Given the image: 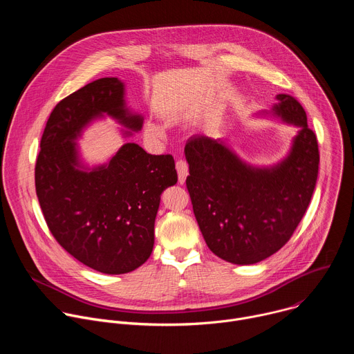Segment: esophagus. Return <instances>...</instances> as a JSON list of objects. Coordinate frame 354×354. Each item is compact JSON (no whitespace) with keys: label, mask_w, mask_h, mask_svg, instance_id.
I'll list each match as a JSON object with an SVG mask.
<instances>
[{"label":"esophagus","mask_w":354,"mask_h":354,"mask_svg":"<svg viewBox=\"0 0 354 354\" xmlns=\"http://www.w3.org/2000/svg\"><path fill=\"white\" fill-rule=\"evenodd\" d=\"M176 171H178V179H179V183H180V185H183V183L186 182L187 175H189V165H187L185 161L179 160V161H176Z\"/></svg>","instance_id":"obj_1"}]
</instances>
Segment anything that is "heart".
I'll return each mask as SVG.
<instances>
[{
    "label": "heart",
    "mask_w": 354,
    "mask_h": 354,
    "mask_svg": "<svg viewBox=\"0 0 354 354\" xmlns=\"http://www.w3.org/2000/svg\"><path fill=\"white\" fill-rule=\"evenodd\" d=\"M145 130L149 136H153V137H161L162 136V130L158 126H156L154 123H147Z\"/></svg>",
    "instance_id": "1"
}]
</instances>
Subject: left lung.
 <instances>
[{
    "instance_id": "left-lung-1",
    "label": "left lung",
    "mask_w": 354,
    "mask_h": 354,
    "mask_svg": "<svg viewBox=\"0 0 354 354\" xmlns=\"http://www.w3.org/2000/svg\"><path fill=\"white\" fill-rule=\"evenodd\" d=\"M272 115L298 129L290 153L273 167L242 161L225 141L192 136L185 147L186 186L203 238L218 258L258 263L286 245L306 214L319 165L315 133L298 100L279 93Z\"/></svg>"
}]
</instances>
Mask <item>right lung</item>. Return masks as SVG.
Wrapping results in <instances>:
<instances>
[{
    "mask_svg": "<svg viewBox=\"0 0 354 354\" xmlns=\"http://www.w3.org/2000/svg\"><path fill=\"white\" fill-rule=\"evenodd\" d=\"M105 116L129 129L124 137L142 127L119 78L96 80L60 100L40 140L35 185L47 227L68 254L100 273L123 274L153 252L161 194L178 175L172 156L147 154L136 142L106 164L84 165L77 138Z\"/></svg>",
    "mask_w": 354,
    "mask_h": 354,
    "instance_id": "right-lung-1",
    "label": "right lung"
}]
</instances>
